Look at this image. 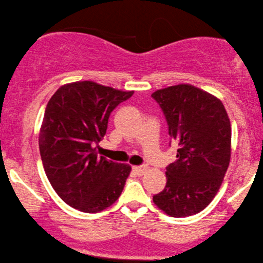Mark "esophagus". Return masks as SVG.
Segmentation results:
<instances>
[{"label":"esophagus","mask_w":263,"mask_h":263,"mask_svg":"<svg viewBox=\"0 0 263 263\" xmlns=\"http://www.w3.org/2000/svg\"><path fill=\"white\" fill-rule=\"evenodd\" d=\"M133 171H134L138 176H141L145 171H146V167H145V166H134V167H133Z\"/></svg>","instance_id":"1"}]
</instances>
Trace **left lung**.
Listing matches in <instances>:
<instances>
[{
	"mask_svg": "<svg viewBox=\"0 0 263 263\" xmlns=\"http://www.w3.org/2000/svg\"><path fill=\"white\" fill-rule=\"evenodd\" d=\"M151 97L178 145L177 160L166 167V186L153 200L171 217H191L212 202L229 167V117L220 100L187 83L157 89Z\"/></svg>",
	"mask_w": 263,
	"mask_h": 263,
	"instance_id": "obj_1",
	"label": "left lung"
}]
</instances>
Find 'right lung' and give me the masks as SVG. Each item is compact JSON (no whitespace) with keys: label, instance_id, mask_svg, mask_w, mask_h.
Masks as SVG:
<instances>
[{"label":"right lung","instance_id":"add662e5","mask_svg":"<svg viewBox=\"0 0 263 263\" xmlns=\"http://www.w3.org/2000/svg\"><path fill=\"white\" fill-rule=\"evenodd\" d=\"M133 93L79 81L61 86L48 102L40 156L52 188L72 208L98 213L119 198L132 167L98 156L96 147L112 110Z\"/></svg>","mask_w":263,"mask_h":263}]
</instances>
